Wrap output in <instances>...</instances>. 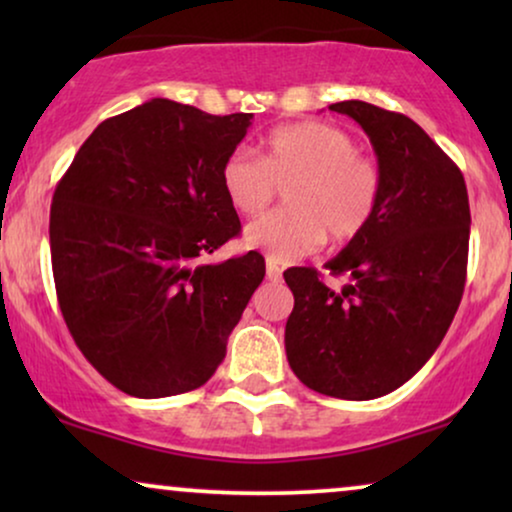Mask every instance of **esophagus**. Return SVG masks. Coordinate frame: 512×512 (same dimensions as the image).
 <instances>
[{"label":"esophagus","instance_id":"obj_1","mask_svg":"<svg viewBox=\"0 0 512 512\" xmlns=\"http://www.w3.org/2000/svg\"><path fill=\"white\" fill-rule=\"evenodd\" d=\"M265 275H268V279H272V282L282 279V268H279V263L268 258V261H265Z\"/></svg>","mask_w":512,"mask_h":512}]
</instances>
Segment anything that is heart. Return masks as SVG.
<instances>
[{"mask_svg": "<svg viewBox=\"0 0 512 512\" xmlns=\"http://www.w3.org/2000/svg\"><path fill=\"white\" fill-rule=\"evenodd\" d=\"M286 188L284 212L249 223L244 244L275 263L310 256L321 242H352L375 219L382 198V172L359 153L349 132L328 123L277 128L263 142V156L237 149L223 160L221 186L244 216L261 214Z\"/></svg>", "mask_w": 512, "mask_h": 512, "instance_id": "b5f03b06", "label": "heart"}]
</instances>
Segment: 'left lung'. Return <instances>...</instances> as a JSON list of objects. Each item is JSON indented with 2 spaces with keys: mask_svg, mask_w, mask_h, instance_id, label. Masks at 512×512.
Returning <instances> with one entry per match:
<instances>
[{
  "mask_svg": "<svg viewBox=\"0 0 512 512\" xmlns=\"http://www.w3.org/2000/svg\"><path fill=\"white\" fill-rule=\"evenodd\" d=\"M370 137L382 172L375 219L338 256L333 291L314 268L293 291L284 345L305 387L370 401L410 380L443 342L466 284L471 209L464 174L412 118L361 100L331 104Z\"/></svg>",
  "mask_w": 512,
  "mask_h": 512,
  "instance_id": "obj_1",
  "label": "left lung"
}]
</instances>
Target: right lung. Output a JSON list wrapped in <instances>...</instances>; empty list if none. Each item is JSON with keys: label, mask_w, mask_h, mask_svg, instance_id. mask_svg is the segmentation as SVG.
I'll return each mask as SVG.
<instances>
[{"label": "right lung", "mask_w": 512, "mask_h": 512, "mask_svg": "<svg viewBox=\"0 0 512 512\" xmlns=\"http://www.w3.org/2000/svg\"><path fill=\"white\" fill-rule=\"evenodd\" d=\"M251 118L156 97L97 125L55 188L48 233L62 317L125 394L202 387L263 282L256 251L200 261L240 233L221 167Z\"/></svg>", "instance_id": "add662e5"}]
</instances>
